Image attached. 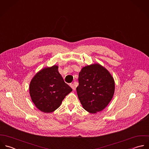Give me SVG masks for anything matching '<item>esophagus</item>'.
Returning a JSON list of instances; mask_svg holds the SVG:
<instances>
[{
	"label": "esophagus",
	"instance_id": "esophagus-1",
	"mask_svg": "<svg viewBox=\"0 0 149 149\" xmlns=\"http://www.w3.org/2000/svg\"><path fill=\"white\" fill-rule=\"evenodd\" d=\"M70 87H72V88L74 90L76 89V83H73V84H70Z\"/></svg>",
	"mask_w": 149,
	"mask_h": 149
}]
</instances>
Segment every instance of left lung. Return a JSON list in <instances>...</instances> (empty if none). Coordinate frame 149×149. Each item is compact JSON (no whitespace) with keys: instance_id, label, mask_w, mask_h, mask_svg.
<instances>
[{"instance_id":"8db88e82","label":"left lung","mask_w":149,"mask_h":149,"mask_svg":"<svg viewBox=\"0 0 149 149\" xmlns=\"http://www.w3.org/2000/svg\"><path fill=\"white\" fill-rule=\"evenodd\" d=\"M77 95L83 108L91 113L104 109L112 99L114 81L110 73L99 64L84 67L79 76Z\"/></svg>"}]
</instances>
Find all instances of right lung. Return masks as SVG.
<instances>
[{"label":"right lung","instance_id":"1","mask_svg":"<svg viewBox=\"0 0 149 149\" xmlns=\"http://www.w3.org/2000/svg\"><path fill=\"white\" fill-rule=\"evenodd\" d=\"M72 89L65 83L54 65L39 72L32 79L29 93L35 106L40 111L51 113L58 109Z\"/></svg>","mask_w":149,"mask_h":149}]
</instances>
